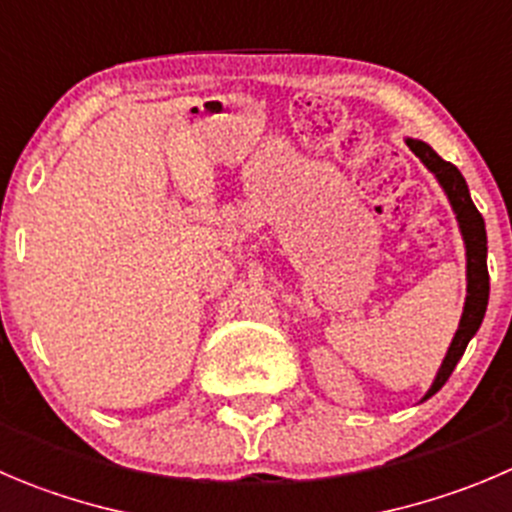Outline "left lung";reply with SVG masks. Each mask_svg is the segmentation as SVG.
I'll return each mask as SVG.
<instances>
[{"label": "left lung", "instance_id": "1", "mask_svg": "<svg viewBox=\"0 0 512 512\" xmlns=\"http://www.w3.org/2000/svg\"><path fill=\"white\" fill-rule=\"evenodd\" d=\"M407 148L422 160L427 170L437 178V183L445 191L447 201H450L452 211H455L457 226H460L462 241H465V259H467V296L465 306H462L460 324H457V332L452 337L450 349H447L445 359H442L440 369L435 374V382L427 389V394L422 397L430 399L432 394L440 392L442 384L450 379L452 369L457 367L460 357L465 354L467 344L475 337V332L480 329L485 319V309H488V296H490V276H488V233H485V221L480 216V211L472 203L470 191H467V183L462 178L460 170L452 163L442 160L435 150L427 143L415 138L405 140Z\"/></svg>", "mask_w": 512, "mask_h": 512}]
</instances>
